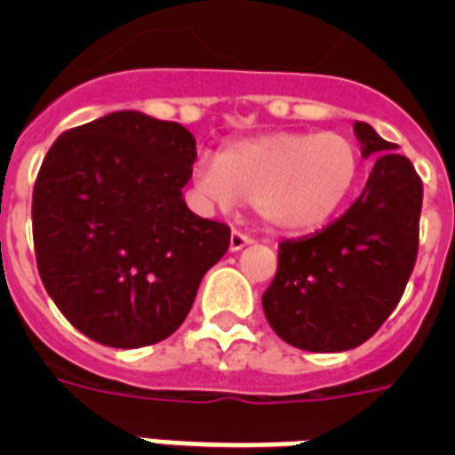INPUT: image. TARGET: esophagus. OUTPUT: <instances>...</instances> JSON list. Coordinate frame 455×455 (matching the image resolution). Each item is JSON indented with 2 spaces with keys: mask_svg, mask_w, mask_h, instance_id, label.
Returning <instances> with one entry per match:
<instances>
[{
  "mask_svg": "<svg viewBox=\"0 0 455 455\" xmlns=\"http://www.w3.org/2000/svg\"><path fill=\"white\" fill-rule=\"evenodd\" d=\"M250 243H252V238L243 234V231H231V238H228V250H231V252H238V250H243L245 245H250Z\"/></svg>",
  "mask_w": 455,
  "mask_h": 455,
  "instance_id": "obj_1",
  "label": "esophagus"
}]
</instances>
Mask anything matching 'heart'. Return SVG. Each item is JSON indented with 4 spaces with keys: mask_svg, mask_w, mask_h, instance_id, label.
Segmentation results:
<instances>
[{
    "mask_svg": "<svg viewBox=\"0 0 455 455\" xmlns=\"http://www.w3.org/2000/svg\"><path fill=\"white\" fill-rule=\"evenodd\" d=\"M361 177L356 141L338 132H274L200 156L193 184L221 210L243 200L274 231L304 234L342 210Z\"/></svg>",
    "mask_w": 455,
    "mask_h": 455,
    "instance_id": "obj_1",
    "label": "heart"
}]
</instances>
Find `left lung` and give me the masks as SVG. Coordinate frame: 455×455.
I'll return each instance as SVG.
<instances>
[{"mask_svg":"<svg viewBox=\"0 0 455 455\" xmlns=\"http://www.w3.org/2000/svg\"><path fill=\"white\" fill-rule=\"evenodd\" d=\"M361 156L375 157L363 191L316 234L278 245L276 276L262 295L278 338L304 352H347L395 311L418 255L423 181L366 123H354Z\"/></svg>","mask_w":455,"mask_h":455,"instance_id":"1","label":"left lung"}]
</instances>
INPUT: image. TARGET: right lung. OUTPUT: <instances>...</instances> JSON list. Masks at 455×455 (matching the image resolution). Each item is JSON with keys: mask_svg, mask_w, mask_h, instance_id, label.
<instances>
[{"mask_svg": "<svg viewBox=\"0 0 455 455\" xmlns=\"http://www.w3.org/2000/svg\"><path fill=\"white\" fill-rule=\"evenodd\" d=\"M196 139L184 124L116 110L63 132L32 193L49 298L87 338L137 349L170 338L228 250L227 224L186 207Z\"/></svg>", "mask_w": 455, "mask_h": 455, "instance_id": "1", "label": "right lung"}]
</instances>
